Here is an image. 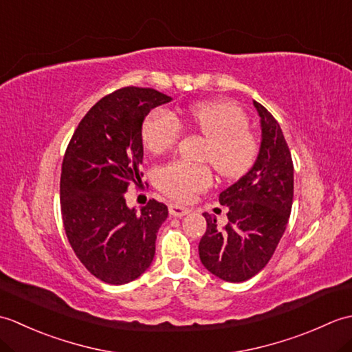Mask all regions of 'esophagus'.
Instances as JSON below:
<instances>
[{"label":"esophagus","instance_id":"obj_1","mask_svg":"<svg viewBox=\"0 0 352 352\" xmlns=\"http://www.w3.org/2000/svg\"><path fill=\"white\" fill-rule=\"evenodd\" d=\"M169 213L175 218H183V216L190 213V208L180 206V204H169Z\"/></svg>","mask_w":352,"mask_h":352}]
</instances>
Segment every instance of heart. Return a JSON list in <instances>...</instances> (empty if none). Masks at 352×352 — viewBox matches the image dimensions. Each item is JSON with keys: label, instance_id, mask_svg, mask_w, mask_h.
I'll list each match as a JSON object with an SVG mask.
<instances>
[{"label": "heart", "instance_id": "1", "mask_svg": "<svg viewBox=\"0 0 352 352\" xmlns=\"http://www.w3.org/2000/svg\"><path fill=\"white\" fill-rule=\"evenodd\" d=\"M183 125L207 139L203 160L213 164L226 180H239L256 164L260 144L248 126L250 118L237 104L214 100L195 102L186 110L182 121L166 110H154L142 124L140 138L153 154H163L182 139ZM213 183L208 164L170 162L155 172V186L177 201H190Z\"/></svg>", "mask_w": 352, "mask_h": 352}]
</instances>
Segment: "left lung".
Returning <instances> with one entry per match:
<instances>
[{
    "label": "left lung",
    "instance_id": "1",
    "mask_svg": "<svg viewBox=\"0 0 352 352\" xmlns=\"http://www.w3.org/2000/svg\"><path fill=\"white\" fill-rule=\"evenodd\" d=\"M261 121L258 159L241 180L219 195L228 207V223L218 228L204 213L207 230L199 241V258L223 281L241 283L258 274L274 256L294 203V162L276 119L254 101Z\"/></svg>",
    "mask_w": 352,
    "mask_h": 352
}]
</instances>
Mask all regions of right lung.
Segmentation results:
<instances>
[{
  "instance_id": "add662e5",
  "label": "right lung",
  "mask_w": 352,
  "mask_h": 352,
  "mask_svg": "<svg viewBox=\"0 0 352 352\" xmlns=\"http://www.w3.org/2000/svg\"><path fill=\"white\" fill-rule=\"evenodd\" d=\"M170 96L149 87H121L81 119L66 148L60 207L66 237L78 260L96 278L125 284L144 274L168 207L149 199L140 213L124 193L144 172L140 129L151 109Z\"/></svg>"
}]
</instances>
